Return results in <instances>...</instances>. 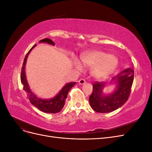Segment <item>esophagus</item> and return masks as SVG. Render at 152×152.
<instances>
[{
    "label": "esophagus",
    "instance_id": "1",
    "mask_svg": "<svg viewBox=\"0 0 152 152\" xmlns=\"http://www.w3.org/2000/svg\"><path fill=\"white\" fill-rule=\"evenodd\" d=\"M85 83H86V80L84 79H80L79 80V84H80V85H83Z\"/></svg>",
    "mask_w": 152,
    "mask_h": 152
}]
</instances>
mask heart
Listing matches in <instances>:
<instances>
[{
    "instance_id": "b5f03b06",
    "label": "heart",
    "mask_w": 152,
    "mask_h": 152,
    "mask_svg": "<svg viewBox=\"0 0 152 152\" xmlns=\"http://www.w3.org/2000/svg\"><path fill=\"white\" fill-rule=\"evenodd\" d=\"M81 59L85 66L92 67L91 75L98 79H103L108 77L115 70L118 62L117 58L99 50L82 54ZM73 65L78 71H82L83 69L81 62L77 59L73 60Z\"/></svg>"
}]
</instances>
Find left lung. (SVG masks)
I'll list each match as a JSON object with an SVG mask.
<instances>
[{"mask_svg": "<svg viewBox=\"0 0 152 152\" xmlns=\"http://www.w3.org/2000/svg\"><path fill=\"white\" fill-rule=\"evenodd\" d=\"M134 79V70L126 68L112 78L111 82L115 84V88L110 94H104L103 90L107 84L96 82L93 86V93L89 96V103L94 111L109 113L121 107L127 102L131 93Z\"/></svg>", "mask_w": 152, "mask_h": 152, "instance_id": "left-lung-1", "label": "left lung"}]
</instances>
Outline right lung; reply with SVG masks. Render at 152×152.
Instances as JSON below:
<instances>
[{"mask_svg":"<svg viewBox=\"0 0 152 152\" xmlns=\"http://www.w3.org/2000/svg\"><path fill=\"white\" fill-rule=\"evenodd\" d=\"M39 43H47L52 45H54V43L49 39H44L39 41ZM37 45L31 48L28 53L26 54L24 59L23 64L21 69V82L23 85V89L27 93V97L29 99L30 103L37 108L40 111L48 113H56L61 111L65 103V100L67 98V95L69 91L73 86L76 84V82H70L66 84L63 87V88L59 91V93L54 96L53 98L49 99H42L37 97L30 88L29 84L27 82L26 73H25V65L27 58L31 50L33 49Z\"/></svg>","mask_w":152,"mask_h":152,"instance_id":"right-lung-1","label":"right lung"}]
</instances>
